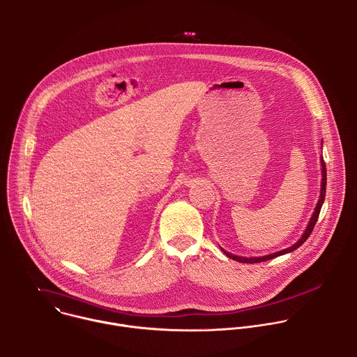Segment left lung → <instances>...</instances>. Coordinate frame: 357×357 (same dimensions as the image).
<instances>
[{"label":"left lung","mask_w":357,"mask_h":357,"mask_svg":"<svg viewBox=\"0 0 357 357\" xmlns=\"http://www.w3.org/2000/svg\"><path fill=\"white\" fill-rule=\"evenodd\" d=\"M321 162H322V189H321V197H319V200H318V205H317L315 212H314V215H312V218H311V222H310L307 230H305V233L302 234V237L299 238V241H296L294 245H291V247H288V248H285V250L277 251V252H274V254H268V256H264V257H251V259L238 257V256H233V254H230V252H227V251H225V250L222 248L223 252L226 254V256L230 257V259H233V260H236V261H238V263H248V264L261 263V261H267V260L275 259V257H278V256H282V254L291 252V251L296 250L299 245H302L305 241H307V238L311 236V233H312V230H314V227H315V225H317V220H318V218H319L321 208H322L324 200H325V195H326V167H325V161H324V160H321Z\"/></svg>","instance_id":"obj_1"}]
</instances>
